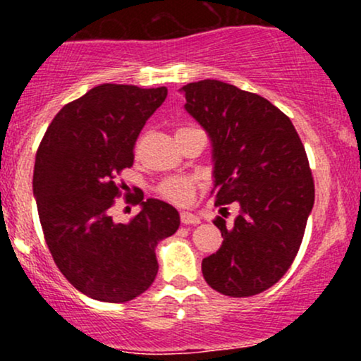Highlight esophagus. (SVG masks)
Instances as JSON below:
<instances>
[{"instance_id": "esophagus-1", "label": "esophagus", "mask_w": 361, "mask_h": 361, "mask_svg": "<svg viewBox=\"0 0 361 361\" xmlns=\"http://www.w3.org/2000/svg\"><path fill=\"white\" fill-rule=\"evenodd\" d=\"M180 221H181V224H185V226H193V224L200 222V217L195 214H190V212H181Z\"/></svg>"}]
</instances>
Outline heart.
I'll return each mask as SVG.
<instances>
[{
	"instance_id": "heart-1",
	"label": "heart",
	"mask_w": 361,
	"mask_h": 361,
	"mask_svg": "<svg viewBox=\"0 0 361 361\" xmlns=\"http://www.w3.org/2000/svg\"><path fill=\"white\" fill-rule=\"evenodd\" d=\"M195 192V185L192 180L181 176H173L166 178L164 181H161L159 186H157V193L163 198H166L168 202H173V204L185 205L192 200Z\"/></svg>"
}]
</instances>
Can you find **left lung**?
Masks as SVG:
<instances>
[{
    "instance_id": "left-lung-1",
    "label": "left lung",
    "mask_w": 361,
    "mask_h": 361,
    "mask_svg": "<svg viewBox=\"0 0 361 361\" xmlns=\"http://www.w3.org/2000/svg\"><path fill=\"white\" fill-rule=\"evenodd\" d=\"M185 109L212 140L215 207L238 202L234 226L217 217L224 241L202 261L214 290L251 297L273 287L292 267L314 205L304 144L283 111L233 85L188 82Z\"/></svg>"
}]
</instances>
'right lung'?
<instances>
[{"instance_id": "add662e5", "label": "right lung", "mask_w": 361, "mask_h": 361, "mask_svg": "<svg viewBox=\"0 0 361 361\" xmlns=\"http://www.w3.org/2000/svg\"><path fill=\"white\" fill-rule=\"evenodd\" d=\"M168 90L94 86L61 109L37 149L34 195L54 263L74 288L94 300L122 304L151 287L156 246L180 227L166 202L139 193L142 210L128 224L110 209L122 192L115 178L134 164V146ZM128 202L130 198H126Z\"/></svg>"}]
</instances>
